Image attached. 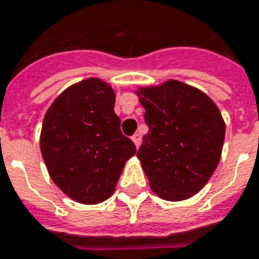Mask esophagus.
Listing matches in <instances>:
<instances>
[{
  "instance_id": "34e87169",
  "label": "esophagus",
  "mask_w": 259,
  "mask_h": 259,
  "mask_svg": "<svg viewBox=\"0 0 259 259\" xmlns=\"http://www.w3.org/2000/svg\"><path fill=\"white\" fill-rule=\"evenodd\" d=\"M133 141H134V144H135V147L138 148V147L141 145V135H140V134H134Z\"/></svg>"
}]
</instances>
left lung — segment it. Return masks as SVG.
Listing matches in <instances>:
<instances>
[{"mask_svg":"<svg viewBox=\"0 0 259 259\" xmlns=\"http://www.w3.org/2000/svg\"><path fill=\"white\" fill-rule=\"evenodd\" d=\"M150 131L137 152L151 190L182 201L204 188L223 152L225 122L215 102L188 84L168 79L137 91Z\"/></svg>","mask_w":259,"mask_h":259,"instance_id":"obj_1","label":"left lung"}]
</instances>
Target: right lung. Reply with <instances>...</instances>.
I'll list each match as a JSON object with an SVG mask.
<instances>
[{
    "label": "right lung",
    "instance_id": "obj_1",
    "mask_svg": "<svg viewBox=\"0 0 259 259\" xmlns=\"http://www.w3.org/2000/svg\"><path fill=\"white\" fill-rule=\"evenodd\" d=\"M115 94L100 78L71 85L55 98L41 130V154L55 185L81 204H100L137 152L121 133Z\"/></svg>",
    "mask_w": 259,
    "mask_h": 259
}]
</instances>
